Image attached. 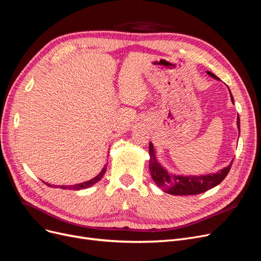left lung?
<instances>
[{"mask_svg": "<svg viewBox=\"0 0 261 261\" xmlns=\"http://www.w3.org/2000/svg\"><path fill=\"white\" fill-rule=\"evenodd\" d=\"M208 74L219 80V77L212 72L208 71ZM231 100L233 101L232 96ZM237 124L238 128L240 130L239 115H238ZM149 169L153 181L158 185L159 188L164 190L166 193L173 195H197L203 193V192H206L221 184L229 173L230 167L232 165L231 162L227 167H224L222 171L205 176H175L168 174V172H166L160 165V163L156 161L151 142L149 143Z\"/></svg>", "mask_w": 261, "mask_h": 261, "instance_id": "obj_1", "label": "left lung"}]
</instances>
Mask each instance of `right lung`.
<instances>
[{"mask_svg":"<svg viewBox=\"0 0 261 261\" xmlns=\"http://www.w3.org/2000/svg\"><path fill=\"white\" fill-rule=\"evenodd\" d=\"M106 171H107V164H106L105 167L102 168V171H101V172L99 173V175L96 176L94 179L89 180V181H86V182H83V184L75 185V186H51V185H49V184H46V185L49 186V187H51V188H61V189H65V190H82V189H86V188H88V187H90V186L95 185V184L97 182V181H99L101 178H102V176L105 175Z\"/></svg>","mask_w":261,"mask_h":261,"instance_id":"right-lung-1","label":"right lung"}]
</instances>
